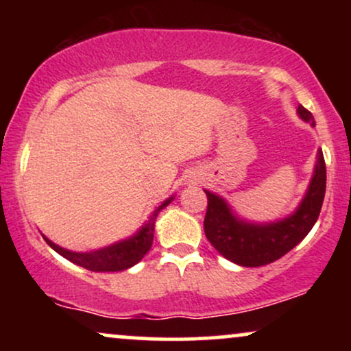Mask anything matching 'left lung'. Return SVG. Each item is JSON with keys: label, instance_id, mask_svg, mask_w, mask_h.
Returning a JSON list of instances; mask_svg holds the SVG:
<instances>
[{"label": "left lung", "instance_id": "1", "mask_svg": "<svg viewBox=\"0 0 351 351\" xmlns=\"http://www.w3.org/2000/svg\"><path fill=\"white\" fill-rule=\"evenodd\" d=\"M299 115L305 122L315 125L313 115L299 106ZM327 188V168L324 153L318 150L313 178L299 209L292 216L274 224H247L229 211L219 196L204 191L208 209L204 216V234L221 256L244 267H261L280 259L308 234L317 223Z\"/></svg>", "mask_w": 351, "mask_h": 351}]
</instances>
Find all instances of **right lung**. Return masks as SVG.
<instances>
[{
    "label": "right lung",
    "mask_w": 351,
    "mask_h": 351,
    "mask_svg": "<svg viewBox=\"0 0 351 351\" xmlns=\"http://www.w3.org/2000/svg\"><path fill=\"white\" fill-rule=\"evenodd\" d=\"M173 198L165 201L162 206H158L153 211L150 219L145 223V226L136 232L135 236L128 237V239L120 241L108 247L99 249V251L92 252H72L67 249L59 247L58 244H54L52 241L46 239V243L54 249L56 252L60 254L62 257H66L71 263L80 265V267H86L88 271L94 272H117V271H125V269L132 267L136 263L143 259V256L150 251L152 243H153V229H155V219L158 216V213L162 211L165 206H168Z\"/></svg>",
    "instance_id": "add662e5"
}]
</instances>
